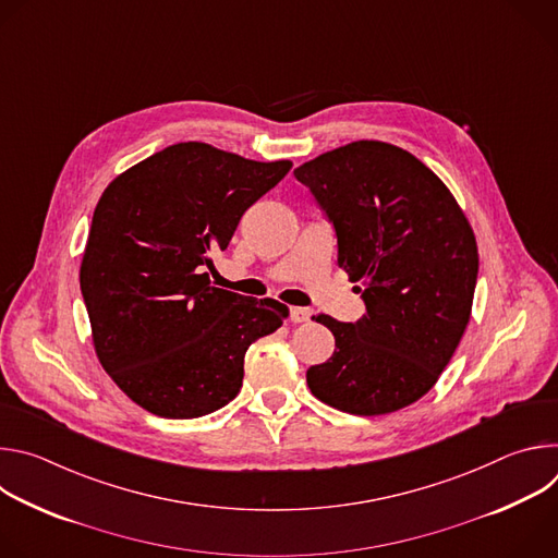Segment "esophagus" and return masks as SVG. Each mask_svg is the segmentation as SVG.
I'll list each match as a JSON object with an SVG mask.
<instances>
[{
	"instance_id": "1",
	"label": "esophagus",
	"mask_w": 558,
	"mask_h": 558,
	"mask_svg": "<svg viewBox=\"0 0 558 558\" xmlns=\"http://www.w3.org/2000/svg\"><path fill=\"white\" fill-rule=\"evenodd\" d=\"M311 315H313V313H311L308 308H304V306H293V308H291V323H293V325L308 323Z\"/></svg>"
}]
</instances>
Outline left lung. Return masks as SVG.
Listing matches in <instances>:
<instances>
[{"label": "left lung", "instance_id": "1", "mask_svg": "<svg viewBox=\"0 0 558 558\" xmlns=\"http://www.w3.org/2000/svg\"><path fill=\"white\" fill-rule=\"evenodd\" d=\"M293 174L333 222L338 265L366 304L357 323L315 315L336 351L306 384L351 415L400 411L435 386L468 327L480 271L472 227L441 179L390 143L355 141Z\"/></svg>", "mask_w": 558, "mask_h": 558}]
</instances>
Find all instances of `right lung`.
Segmentation results:
<instances>
[{"label":"right lung","instance_id":"right-lung-1","mask_svg":"<svg viewBox=\"0 0 558 558\" xmlns=\"http://www.w3.org/2000/svg\"><path fill=\"white\" fill-rule=\"evenodd\" d=\"M291 170L187 141L147 156L101 194L78 271L101 366L134 404L209 415L241 392L245 353L287 320L278 300L211 287L243 214Z\"/></svg>","mask_w":558,"mask_h":558}]
</instances>
